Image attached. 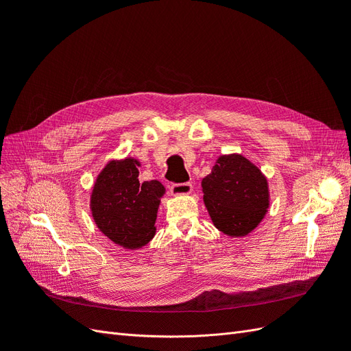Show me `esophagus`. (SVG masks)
Instances as JSON below:
<instances>
[{
	"instance_id": "34e87169",
	"label": "esophagus",
	"mask_w": 351,
	"mask_h": 351,
	"mask_svg": "<svg viewBox=\"0 0 351 351\" xmlns=\"http://www.w3.org/2000/svg\"><path fill=\"white\" fill-rule=\"evenodd\" d=\"M193 186L192 183H173L169 186V192L174 196H182V195H189L192 193Z\"/></svg>"
}]
</instances>
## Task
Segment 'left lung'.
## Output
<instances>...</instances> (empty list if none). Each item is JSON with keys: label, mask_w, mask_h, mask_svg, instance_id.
<instances>
[{"label": "left lung", "mask_w": 351, "mask_h": 351, "mask_svg": "<svg viewBox=\"0 0 351 351\" xmlns=\"http://www.w3.org/2000/svg\"><path fill=\"white\" fill-rule=\"evenodd\" d=\"M202 189L210 219L224 234L246 236L267 214V178L241 155L219 156Z\"/></svg>", "instance_id": "8db88e82"}]
</instances>
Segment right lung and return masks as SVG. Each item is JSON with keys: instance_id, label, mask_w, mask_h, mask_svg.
<instances>
[{"instance_id": "1", "label": "right lung", "mask_w": 351, "mask_h": 351, "mask_svg": "<svg viewBox=\"0 0 351 351\" xmlns=\"http://www.w3.org/2000/svg\"><path fill=\"white\" fill-rule=\"evenodd\" d=\"M133 158L107 164L93 186L92 217L98 228L125 249H139L155 236L159 199L165 189L158 182H139Z\"/></svg>"}]
</instances>
